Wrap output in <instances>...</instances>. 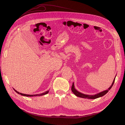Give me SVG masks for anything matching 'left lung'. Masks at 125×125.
Instances as JSON below:
<instances>
[{
	"instance_id": "8db88e82",
	"label": "left lung",
	"mask_w": 125,
	"mask_h": 125,
	"mask_svg": "<svg viewBox=\"0 0 125 125\" xmlns=\"http://www.w3.org/2000/svg\"><path fill=\"white\" fill-rule=\"evenodd\" d=\"M115 78L113 80V82L112 83V85H111V86L107 90H106V91H104L102 92H101L99 94H97L95 95H86V94H83L80 92H79L78 91H77L76 89L75 88V87H74V83H73V84H72V87H71V90H72V92L77 96H78V97H82V98H88V99H96L97 98H98V97H101L103 95H104L105 94H106L110 90V89L111 88V87H112L114 83V82H115Z\"/></svg>"
}]
</instances>
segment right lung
Segmentation results:
<instances>
[{"label": "right lung", "mask_w": 125, "mask_h": 125, "mask_svg": "<svg viewBox=\"0 0 125 125\" xmlns=\"http://www.w3.org/2000/svg\"><path fill=\"white\" fill-rule=\"evenodd\" d=\"M14 90L17 93V94H21V95H23V96H30V97H31V96H42V95H45V94H48V92H49V91H46V92H45V93H42V94H34V95H29V94H21V93H20L19 92H17V91H16L15 90H14Z\"/></svg>", "instance_id": "right-lung-1"}]
</instances>
